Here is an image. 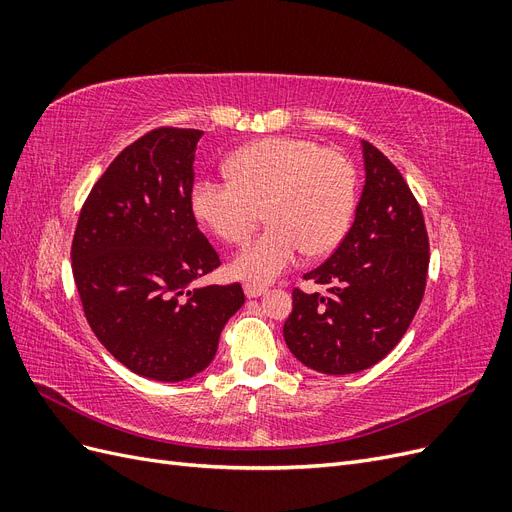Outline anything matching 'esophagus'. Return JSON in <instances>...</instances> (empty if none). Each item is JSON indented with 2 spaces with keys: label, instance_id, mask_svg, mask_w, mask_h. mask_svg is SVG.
<instances>
[{
  "label": "esophagus",
  "instance_id": "1",
  "mask_svg": "<svg viewBox=\"0 0 512 512\" xmlns=\"http://www.w3.org/2000/svg\"><path fill=\"white\" fill-rule=\"evenodd\" d=\"M243 290H245V297L254 299V297H260V294H265L269 288L267 286H260V284H245Z\"/></svg>",
  "mask_w": 512,
  "mask_h": 512
}]
</instances>
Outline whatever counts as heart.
<instances>
[{
	"mask_svg": "<svg viewBox=\"0 0 512 512\" xmlns=\"http://www.w3.org/2000/svg\"><path fill=\"white\" fill-rule=\"evenodd\" d=\"M228 179L194 183L196 220L226 243H241L262 220L271 224L232 260V273L271 282L307 256H324L342 243L356 205V173L342 151L309 138L269 136L237 149Z\"/></svg>",
	"mask_w": 512,
	"mask_h": 512,
	"instance_id": "1",
	"label": "heart"
}]
</instances>
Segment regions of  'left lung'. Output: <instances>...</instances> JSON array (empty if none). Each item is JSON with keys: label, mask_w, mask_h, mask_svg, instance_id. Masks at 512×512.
Segmentation results:
<instances>
[{"label": "left lung", "mask_w": 512, "mask_h": 512, "mask_svg": "<svg viewBox=\"0 0 512 512\" xmlns=\"http://www.w3.org/2000/svg\"><path fill=\"white\" fill-rule=\"evenodd\" d=\"M365 188L337 250L303 280L327 292L292 290L284 324L290 352L320 374H356L382 361L423 301L429 237L421 205L397 166L363 141Z\"/></svg>", "instance_id": "1"}]
</instances>
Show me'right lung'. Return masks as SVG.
Masks as SVG:
<instances>
[{"label":"right lung","instance_id":"1","mask_svg":"<svg viewBox=\"0 0 512 512\" xmlns=\"http://www.w3.org/2000/svg\"><path fill=\"white\" fill-rule=\"evenodd\" d=\"M200 130L162 126L128 145L85 198L72 275L100 344L134 374L179 382L215 356L239 282L192 286L222 265L190 196Z\"/></svg>","mask_w":512,"mask_h":512}]
</instances>
